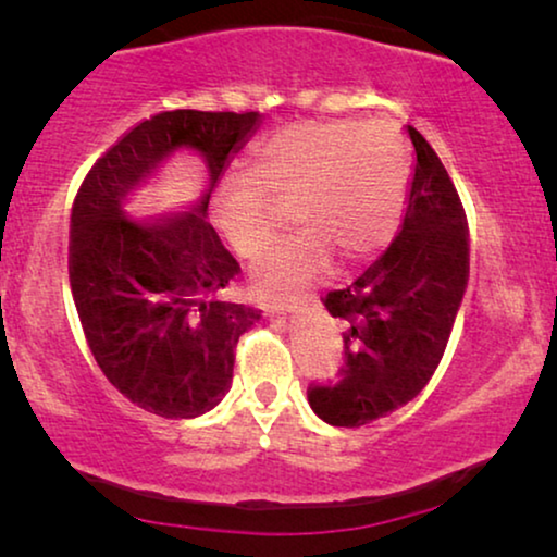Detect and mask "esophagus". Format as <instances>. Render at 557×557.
Returning a JSON list of instances; mask_svg holds the SVG:
<instances>
[{
	"label": "esophagus",
	"mask_w": 557,
	"mask_h": 557,
	"mask_svg": "<svg viewBox=\"0 0 557 557\" xmlns=\"http://www.w3.org/2000/svg\"><path fill=\"white\" fill-rule=\"evenodd\" d=\"M299 299H288V296H273V299L265 301V309L271 314H284V311H296L299 309Z\"/></svg>",
	"instance_id": "obj_1"
}]
</instances>
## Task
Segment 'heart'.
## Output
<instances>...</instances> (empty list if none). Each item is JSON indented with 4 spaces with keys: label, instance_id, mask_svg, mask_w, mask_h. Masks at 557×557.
<instances>
[{
    "label": "heart",
    "instance_id": "b5f03b06",
    "mask_svg": "<svg viewBox=\"0 0 557 557\" xmlns=\"http://www.w3.org/2000/svg\"><path fill=\"white\" fill-rule=\"evenodd\" d=\"M410 180L400 134L364 121H307L263 141L248 177H227L212 218L235 256L256 261L294 210L301 233L256 269L261 292H294L332 263H362L391 243Z\"/></svg>",
    "mask_w": 557,
    "mask_h": 557
}]
</instances>
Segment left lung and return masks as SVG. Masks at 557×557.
<instances>
[{"mask_svg":"<svg viewBox=\"0 0 557 557\" xmlns=\"http://www.w3.org/2000/svg\"><path fill=\"white\" fill-rule=\"evenodd\" d=\"M416 172L400 233L352 284L324 296L345 322L337 377L309 385V406L342 429L383 418L429 385L469 281V227L446 166L408 126Z\"/></svg>","mask_w":557,"mask_h":557,"instance_id":"left-lung-1","label":"left lung"}]
</instances>
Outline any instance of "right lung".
I'll use <instances>...</instances> for the list:
<instances>
[{"label": "right lung", "instance_id": "right-lung-1", "mask_svg": "<svg viewBox=\"0 0 557 557\" xmlns=\"http://www.w3.org/2000/svg\"><path fill=\"white\" fill-rule=\"evenodd\" d=\"M258 111H162L96 159L71 212L67 273L98 368L134 406L162 418L215 408L233 380L235 347L258 311L220 299L240 273L208 220L210 193ZM177 148L209 166L203 200L180 216L136 226L120 210L131 189Z\"/></svg>", "mask_w": 557, "mask_h": 557}]
</instances>
